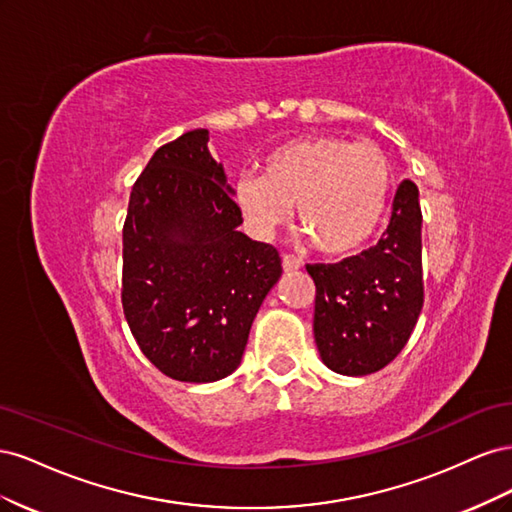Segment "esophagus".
Segmentation results:
<instances>
[{
	"label": "esophagus",
	"instance_id": "34e87169",
	"mask_svg": "<svg viewBox=\"0 0 512 512\" xmlns=\"http://www.w3.org/2000/svg\"><path fill=\"white\" fill-rule=\"evenodd\" d=\"M282 267H284L286 273L297 271V269H301V260L297 256H292V254H284L282 256Z\"/></svg>",
	"mask_w": 512,
	"mask_h": 512
}]
</instances>
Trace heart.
<instances>
[{
    "label": "heart",
    "instance_id": "obj_1",
    "mask_svg": "<svg viewBox=\"0 0 512 512\" xmlns=\"http://www.w3.org/2000/svg\"><path fill=\"white\" fill-rule=\"evenodd\" d=\"M391 164L374 143L335 136L297 138L273 149L262 175L235 183V203L256 235L290 220L297 205L299 228L320 252L352 254L378 230L391 194Z\"/></svg>",
    "mask_w": 512,
    "mask_h": 512
}]
</instances>
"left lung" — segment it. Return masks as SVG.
Listing matches in <instances>:
<instances>
[{"label":"left lung","mask_w":512,"mask_h":512,"mask_svg":"<svg viewBox=\"0 0 512 512\" xmlns=\"http://www.w3.org/2000/svg\"><path fill=\"white\" fill-rule=\"evenodd\" d=\"M421 224L418 188L406 179L374 247L337 265H307L316 284V346L335 374H374L408 344L423 309Z\"/></svg>","instance_id":"left-lung-1"}]
</instances>
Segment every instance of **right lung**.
<instances>
[{
	"instance_id": "obj_1",
	"label": "right lung",
	"mask_w": 512,
	"mask_h": 512,
	"mask_svg": "<svg viewBox=\"0 0 512 512\" xmlns=\"http://www.w3.org/2000/svg\"><path fill=\"white\" fill-rule=\"evenodd\" d=\"M209 132L162 145L136 179L123 224L121 303L143 354L179 382H215L241 365L252 322L282 275L241 211Z\"/></svg>"
}]
</instances>
